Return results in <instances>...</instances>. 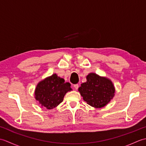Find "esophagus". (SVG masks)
Returning <instances> with one entry per match:
<instances>
[{"instance_id":"34e87169","label":"esophagus","mask_w":146,"mask_h":146,"mask_svg":"<svg viewBox=\"0 0 146 146\" xmlns=\"http://www.w3.org/2000/svg\"><path fill=\"white\" fill-rule=\"evenodd\" d=\"M78 87H79V86H78V84H75V85H74V88H75L76 90H78Z\"/></svg>"}]
</instances>
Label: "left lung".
Returning a JSON list of instances; mask_svg holds the SVG:
<instances>
[{
    "label": "left lung",
    "mask_w": 146,
    "mask_h": 146,
    "mask_svg": "<svg viewBox=\"0 0 146 146\" xmlns=\"http://www.w3.org/2000/svg\"><path fill=\"white\" fill-rule=\"evenodd\" d=\"M78 91L87 104L102 108L113 98L115 88L109 79L91 73L86 76V82L82 83Z\"/></svg>",
    "instance_id": "obj_1"
}]
</instances>
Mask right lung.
<instances>
[{
  "label": "right lung",
  "instance_id": "add662e5",
  "mask_svg": "<svg viewBox=\"0 0 146 146\" xmlns=\"http://www.w3.org/2000/svg\"><path fill=\"white\" fill-rule=\"evenodd\" d=\"M72 90L71 84L56 74L40 82L35 90V98L47 109L55 108L63 101L65 94Z\"/></svg>",
  "mask_w": 146,
  "mask_h": 146
}]
</instances>
